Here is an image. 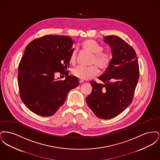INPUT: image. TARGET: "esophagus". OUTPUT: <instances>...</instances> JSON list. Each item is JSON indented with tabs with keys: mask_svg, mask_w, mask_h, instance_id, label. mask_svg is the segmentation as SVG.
I'll return each instance as SVG.
<instances>
[{
	"mask_svg": "<svg viewBox=\"0 0 160 160\" xmlns=\"http://www.w3.org/2000/svg\"><path fill=\"white\" fill-rule=\"evenodd\" d=\"M79 83H84V80L80 79V80H79Z\"/></svg>",
	"mask_w": 160,
	"mask_h": 160,
	"instance_id": "esophagus-1",
	"label": "esophagus"
}]
</instances>
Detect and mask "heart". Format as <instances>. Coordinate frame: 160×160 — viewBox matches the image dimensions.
I'll return each mask as SVG.
<instances>
[{"label": "heart", "mask_w": 160, "mask_h": 160, "mask_svg": "<svg viewBox=\"0 0 160 160\" xmlns=\"http://www.w3.org/2000/svg\"><path fill=\"white\" fill-rule=\"evenodd\" d=\"M84 50L93 54L92 63H95L102 71H105L110 65L112 57L108 52H102V47L92 39L84 40L82 44ZM77 51L73 50L70 57V62L75 63L76 62ZM96 65V66H97ZM96 65L91 67L78 66L73 69L72 73L73 76L82 80H89L99 74V69Z\"/></svg>", "instance_id": "1"}]
</instances>
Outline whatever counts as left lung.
Masks as SVG:
<instances>
[{"mask_svg":"<svg viewBox=\"0 0 160 160\" xmlns=\"http://www.w3.org/2000/svg\"><path fill=\"white\" fill-rule=\"evenodd\" d=\"M110 47L112 58L110 66L98 77L103 83H90L88 106L98 118L109 119L121 114L131 104L139 78L137 54L134 48L116 35L104 37Z\"/></svg>","mask_w":160,"mask_h":160,"instance_id":"1","label":"left lung"}]
</instances>
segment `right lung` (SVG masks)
<instances>
[{"label": "right lung", "mask_w": 160, "mask_h": 160, "mask_svg": "<svg viewBox=\"0 0 160 160\" xmlns=\"http://www.w3.org/2000/svg\"><path fill=\"white\" fill-rule=\"evenodd\" d=\"M74 41L69 37L48 35L26 46L18 69V84L23 103L41 116L53 115L65 102L69 92L79 84L78 78L66 71ZM56 72L67 76L56 80Z\"/></svg>", "instance_id": "add662e5"}]
</instances>
